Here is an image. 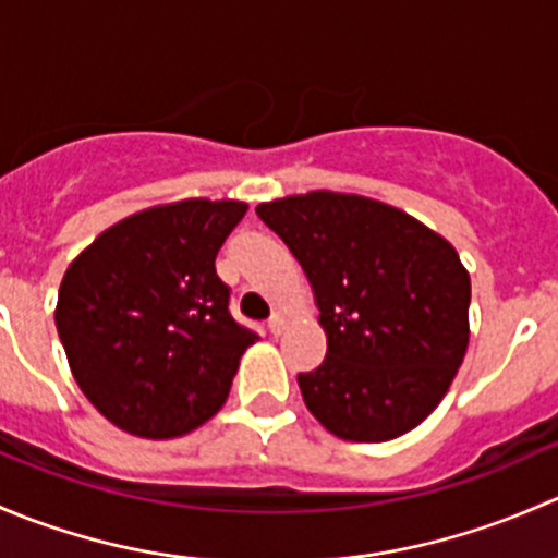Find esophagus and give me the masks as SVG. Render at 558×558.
I'll return each mask as SVG.
<instances>
[{
	"label": "esophagus",
	"instance_id": "obj_1",
	"mask_svg": "<svg viewBox=\"0 0 558 558\" xmlns=\"http://www.w3.org/2000/svg\"><path fill=\"white\" fill-rule=\"evenodd\" d=\"M267 329H269V335H275V337L283 335V329H286V318H283V315L275 313L272 318L267 320Z\"/></svg>",
	"mask_w": 558,
	"mask_h": 558
}]
</instances>
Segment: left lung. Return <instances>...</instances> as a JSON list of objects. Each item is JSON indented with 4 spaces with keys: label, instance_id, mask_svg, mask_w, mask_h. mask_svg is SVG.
<instances>
[{
    "label": "left lung",
    "instance_id": "left-lung-1",
    "mask_svg": "<svg viewBox=\"0 0 558 558\" xmlns=\"http://www.w3.org/2000/svg\"><path fill=\"white\" fill-rule=\"evenodd\" d=\"M256 216L305 269L326 359L300 373L307 410L342 440L386 442L446 397L470 342V275L456 247L384 202L335 191Z\"/></svg>",
    "mask_w": 558,
    "mask_h": 558
}]
</instances>
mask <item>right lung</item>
I'll return each instance as SVG.
<instances>
[{"label": "right lung", "instance_id": "right-lung-1", "mask_svg": "<svg viewBox=\"0 0 558 558\" xmlns=\"http://www.w3.org/2000/svg\"><path fill=\"white\" fill-rule=\"evenodd\" d=\"M234 199H183L123 218L66 269L56 329L88 402L129 435L170 440L221 410L258 335L216 272L243 221Z\"/></svg>", "mask_w": 558, "mask_h": 558}]
</instances>
